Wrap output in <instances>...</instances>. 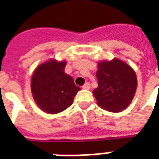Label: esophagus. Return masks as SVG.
Segmentation results:
<instances>
[{
	"mask_svg": "<svg viewBox=\"0 0 159 159\" xmlns=\"http://www.w3.org/2000/svg\"><path fill=\"white\" fill-rule=\"evenodd\" d=\"M83 89H90V83H86L83 86Z\"/></svg>",
	"mask_w": 159,
	"mask_h": 159,
	"instance_id": "obj_1",
	"label": "esophagus"
}]
</instances>
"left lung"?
I'll return each mask as SVG.
<instances>
[{
    "instance_id": "obj_1",
    "label": "left lung",
    "mask_w": 159,
    "mask_h": 159,
    "mask_svg": "<svg viewBox=\"0 0 159 159\" xmlns=\"http://www.w3.org/2000/svg\"><path fill=\"white\" fill-rule=\"evenodd\" d=\"M98 88L93 90L97 104L104 110L118 112L126 109L137 88L135 72L118 59L99 63L96 72Z\"/></svg>"
}]
</instances>
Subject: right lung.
Returning a JSON list of instances; mask_svg holds the SVG:
<instances>
[{"label": "right lung", "instance_id": "right-lung-1", "mask_svg": "<svg viewBox=\"0 0 159 159\" xmlns=\"http://www.w3.org/2000/svg\"><path fill=\"white\" fill-rule=\"evenodd\" d=\"M66 61L51 59L36 67L31 77V92L37 106L49 114L61 112L73 103L80 90L65 73Z\"/></svg>", "mask_w": 159, "mask_h": 159}]
</instances>
